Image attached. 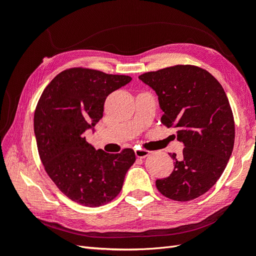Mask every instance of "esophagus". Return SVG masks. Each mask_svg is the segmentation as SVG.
Returning <instances> with one entry per match:
<instances>
[{
	"mask_svg": "<svg viewBox=\"0 0 256 256\" xmlns=\"http://www.w3.org/2000/svg\"><path fill=\"white\" fill-rule=\"evenodd\" d=\"M134 152H136V156L138 158H145V157L148 156L150 152L146 150H142V148H138V150H134Z\"/></svg>",
	"mask_w": 256,
	"mask_h": 256,
	"instance_id": "1",
	"label": "esophagus"
}]
</instances>
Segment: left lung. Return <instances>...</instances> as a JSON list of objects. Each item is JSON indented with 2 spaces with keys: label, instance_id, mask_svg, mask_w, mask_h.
Wrapping results in <instances>:
<instances>
[{
  "label": "left lung",
  "instance_id": "1",
  "mask_svg": "<svg viewBox=\"0 0 256 256\" xmlns=\"http://www.w3.org/2000/svg\"><path fill=\"white\" fill-rule=\"evenodd\" d=\"M158 96L161 122L177 128L184 148L172 174L156 180L161 194L187 202L200 196L219 180L233 152L235 122L222 85L203 68L176 65L138 76Z\"/></svg>",
  "mask_w": 256,
  "mask_h": 256
}]
</instances>
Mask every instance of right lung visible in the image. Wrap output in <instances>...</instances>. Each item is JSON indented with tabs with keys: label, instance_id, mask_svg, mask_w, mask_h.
I'll list each match as a JSON object with an SVG mask.
<instances>
[{
	"label": "right lung",
	"instance_id": "1",
	"mask_svg": "<svg viewBox=\"0 0 256 256\" xmlns=\"http://www.w3.org/2000/svg\"><path fill=\"white\" fill-rule=\"evenodd\" d=\"M131 80L129 76L70 68L58 74L38 100L34 132L40 160L56 187L76 203L98 207L111 202L134 164V150H96L84 136L102 118L106 97Z\"/></svg>",
	"mask_w": 256,
	"mask_h": 256
}]
</instances>
